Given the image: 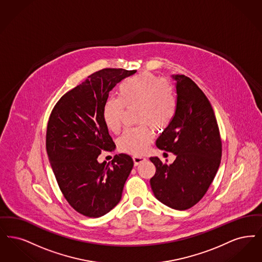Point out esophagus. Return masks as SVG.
I'll return each mask as SVG.
<instances>
[{"label":"esophagus","instance_id":"1","mask_svg":"<svg viewBox=\"0 0 262 262\" xmlns=\"http://www.w3.org/2000/svg\"><path fill=\"white\" fill-rule=\"evenodd\" d=\"M133 160H134L135 166H138V165L141 164L143 161H145V158L141 157V156H134Z\"/></svg>","mask_w":262,"mask_h":262}]
</instances>
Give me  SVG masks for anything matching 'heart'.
<instances>
[{
  "instance_id": "obj_1",
  "label": "heart",
  "mask_w": 262,
  "mask_h": 262,
  "mask_svg": "<svg viewBox=\"0 0 262 262\" xmlns=\"http://www.w3.org/2000/svg\"><path fill=\"white\" fill-rule=\"evenodd\" d=\"M118 94V98L109 97L103 105L105 126L110 132L118 133L124 107L137 108V121L143 125L126 129L117 145L122 152L141 155L154 138L148 126L163 130L171 124L178 108L177 96L166 80L150 73L126 79L119 85Z\"/></svg>"
}]
</instances>
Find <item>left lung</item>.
Listing matches in <instances>:
<instances>
[{"label": "left lung", "instance_id": "8db88e82", "mask_svg": "<svg viewBox=\"0 0 262 262\" xmlns=\"http://www.w3.org/2000/svg\"><path fill=\"white\" fill-rule=\"evenodd\" d=\"M172 78L178 94L177 113L156 145L177 158L170 165L158 157L150 158L156 167L150 185L164 205L184 210L195 206L207 193L220 168L222 143L207 96L189 77L173 75Z\"/></svg>", "mask_w": 262, "mask_h": 262}]
</instances>
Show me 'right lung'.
<instances>
[{"label": "right lung", "mask_w": 262, "mask_h": 262, "mask_svg": "<svg viewBox=\"0 0 262 262\" xmlns=\"http://www.w3.org/2000/svg\"><path fill=\"white\" fill-rule=\"evenodd\" d=\"M136 70L104 68L67 92L50 116L46 147L57 184L76 211L100 217L122 198L134 161L126 154L99 164L101 151L115 148L102 117L110 91Z\"/></svg>", "instance_id": "right-lung-1"}]
</instances>
